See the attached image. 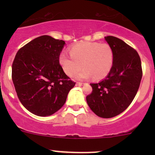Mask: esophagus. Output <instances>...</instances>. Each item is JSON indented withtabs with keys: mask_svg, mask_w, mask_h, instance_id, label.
<instances>
[{
	"mask_svg": "<svg viewBox=\"0 0 155 155\" xmlns=\"http://www.w3.org/2000/svg\"><path fill=\"white\" fill-rule=\"evenodd\" d=\"M83 85L82 82H76V85H78V86H81V85Z\"/></svg>",
	"mask_w": 155,
	"mask_h": 155,
	"instance_id": "obj_1",
	"label": "esophagus"
}]
</instances>
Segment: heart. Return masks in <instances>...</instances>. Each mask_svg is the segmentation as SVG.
Instances as JSON below:
<instances>
[{"instance_id": "1", "label": "heart", "mask_w": 155, "mask_h": 155, "mask_svg": "<svg viewBox=\"0 0 155 155\" xmlns=\"http://www.w3.org/2000/svg\"><path fill=\"white\" fill-rule=\"evenodd\" d=\"M70 57L63 53L59 63L64 73L70 77L75 76L81 68L84 69L77 76L78 79H95L107 77L114 63V52L108 43L84 42L70 48Z\"/></svg>"}]
</instances>
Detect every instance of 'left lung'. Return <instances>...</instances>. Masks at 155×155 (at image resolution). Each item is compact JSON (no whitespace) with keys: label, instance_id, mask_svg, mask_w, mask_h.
<instances>
[{"label":"left lung","instance_id":"8db88e82","mask_svg":"<svg viewBox=\"0 0 155 155\" xmlns=\"http://www.w3.org/2000/svg\"><path fill=\"white\" fill-rule=\"evenodd\" d=\"M114 52L110 73L99 83H91L86 97L87 105L97 116L109 118L119 115L130 106L141 82L143 70L138 52L121 39L105 37Z\"/></svg>","mask_w":155,"mask_h":155}]
</instances>
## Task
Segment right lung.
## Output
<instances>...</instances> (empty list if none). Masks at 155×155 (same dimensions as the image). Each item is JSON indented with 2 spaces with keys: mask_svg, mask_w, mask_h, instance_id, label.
<instances>
[{
  "mask_svg": "<svg viewBox=\"0 0 155 155\" xmlns=\"http://www.w3.org/2000/svg\"><path fill=\"white\" fill-rule=\"evenodd\" d=\"M65 42L43 35L17 51L12 65V79L20 102L31 113L48 116L64 106L76 82L59 63Z\"/></svg>",
  "mask_w": 155,
  "mask_h": 155,
  "instance_id": "right-lung-1",
  "label": "right lung"
}]
</instances>
